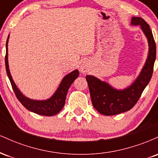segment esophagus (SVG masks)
Returning a JSON list of instances; mask_svg holds the SVG:
<instances>
[{"label": "esophagus", "mask_w": 158, "mask_h": 158, "mask_svg": "<svg viewBox=\"0 0 158 158\" xmlns=\"http://www.w3.org/2000/svg\"><path fill=\"white\" fill-rule=\"evenodd\" d=\"M79 70H80L81 73H87V72L88 71V66L86 64H84V63H83V64L80 66V69H79Z\"/></svg>", "instance_id": "obj_1"}]
</instances>
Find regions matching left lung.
Masks as SVG:
<instances>
[{
	"label": "left lung",
	"instance_id": "obj_1",
	"mask_svg": "<svg viewBox=\"0 0 158 158\" xmlns=\"http://www.w3.org/2000/svg\"><path fill=\"white\" fill-rule=\"evenodd\" d=\"M132 25H139L148 39L149 51L142 71L131 86L123 90H116L93 76H86L93 106L101 114L116 115L131 109L141 97L152 77L156 59V44L149 25L142 18L133 17Z\"/></svg>",
	"mask_w": 158,
	"mask_h": 158
}]
</instances>
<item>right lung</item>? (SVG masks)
Returning <instances> with one entry per match:
<instances>
[{"mask_svg": "<svg viewBox=\"0 0 158 158\" xmlns=\"http://www.w3.org/2000/svg\"><path fill=\"white\" fill-rule=\"evenodd\" d=\"M8 39L9 36L6 40V56H5V64H6V70L7 76L10 79V83L12 85V88L13 89L15 94L19 99V102L23 105L27 110L30 111L34 112V113L40 114L43 116H53L59 113L60 110L62 109L65 104V99H66L67 93L70 88V85L77 78L79 77V72L78 70H74L67 75L61 81L59 88L56 91V93L53 94V96L49 99L44 101H37L32 100V99L27 98L21 93V91L18 89L15 83H14L13 79H12V77L10 75V70H9L8 65Z\"/></svg>", "mask_w": 158, "mask_h": 158, "instance_id": "1", "label": "right lung"}]
</instances>
